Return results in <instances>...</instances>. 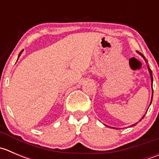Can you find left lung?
Segmentation results:
<instances>
[{"label":"left lung","mask_w":159,"mask_h":159,"mask_svg":"<svg viewBox=\"0 0 159 159\" xmlns=\"http://www.w3.org/2000/svg\"><path fill=\"white\" fill-rule=\"evenodd\" d=\"M137 52L139 53V54H140V55L142 56V57H143L144 59H145V62H146V60H145V57H144V55H143V54H141V53H139V51H137ZM148 69L149 74H150V76H151V81H152V82H153V78H152V70L150 69V68H149V66H148ZM152 97H153V89H152V100H151V103H152ZM151 103H150V105H151ZM150 105H149V106H150ZM144 117H145V115H144L143 116H142V118H144ZM142 119H141V120H142ZM141 120H140V121H141ZM136 124H137V123H135V124L132 125H131V126H130V127H132V126H134V125H135ZM105 126H107V125H105ZM107 127H108V126H107ZM112 129H115V128H113V127H112Z\"/></svg>","instance_id":"obj_1"}]
</instances>
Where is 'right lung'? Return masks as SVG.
Listing matches in <instances>:
<instances>
[{
  "label": "right lung",
  "mask_w": 159,
  "mask_h": 159,
  "mask_svg": "<svg viewBox=\"0 0 159 159\" xmlns=\"http://www.w3.org/2000/svg\"><path fill=\"white\" fill-rule=\"evenodd\" d=\"M23 51H24V50H22V51H20V54H19V55H18V57H20V54H21V53H22V52H23Z\"/></svg>",
  "instance_id": "1"
}]
</instances>
